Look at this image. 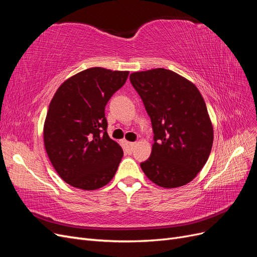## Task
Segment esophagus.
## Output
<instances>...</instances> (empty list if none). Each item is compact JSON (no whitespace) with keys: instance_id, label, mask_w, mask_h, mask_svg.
<instances>
[{"instance_id":"34e87169","label":"esophagus","mask_w":257,"mask_h":257,"mask_svg":"<svg viewBox=\"0 0 257 257\" xmlns=\"http://www.w3.org/2000/svg\"><path fill=\"white\" fill-rule=\"evenodd\" d=\"M135 143H130V142H125V146H126V148L128 149V151H133V149H134V147H135Z\"/></svg>"}]
</instances>
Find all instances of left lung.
Returning a JSON list of instances; mask_svg holds the SVG:
<instances>
[{
  "instance_id": "8db88e82",
  "label": "left lung",
  "mask_w": 257,
  "mask_h": 257,
  "mask_svg": "<svg viewBox=\"0 0 257 257\" xmlns=\"http://www.w3.org/2000/svg\"><path fill=\"white\" fill-rule=\"evenodd\" d=\"M131 83L149 114L153 141L145 175L162 188L191 182L204 167L213 144V127L196 85L165 68L136 72Z\"/></svg>"
}]
</instances>
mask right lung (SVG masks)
Listing matches in <instances>:
<instances>
[{
    "label": "right lung",
    "instance_id": "obj_1",
    "mask_svg": "<svg viewBox=\"0 0 257 257\" xmlns=\"http://www.w3.org/2000/svg\"><path fill=\"white\" fill-rule=\"evenodd\" d=\"M128 73L88 68L54 93L44 124L45 149L59 176L74 188H102L118 169L123 150L107 134L105 106Z\"/></svg>",
    "mask_w": 257,
    "mask_h": 257
}]
</instances>
